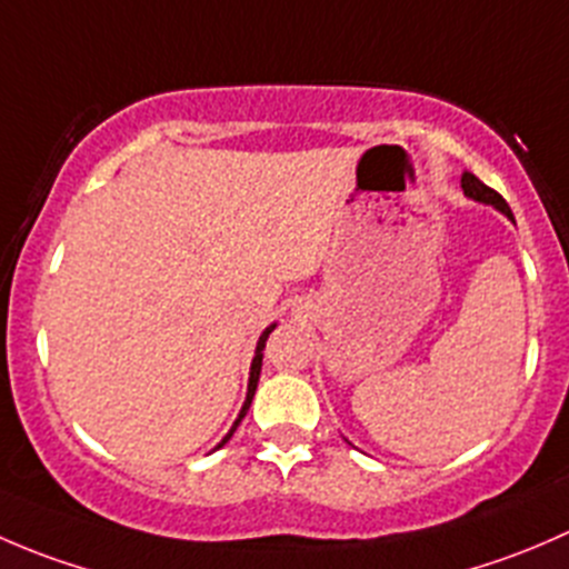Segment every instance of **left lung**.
I'll return each mask as SVG.
<instances>
[{"instance_id": "1", "label": "left lung", "mask_w": 569, "mask_h": 569, "mask_svg": "<svg viewBox=\"0 0 569 569\" xmlns=\"http://www.w3.org/2000/svg\"><path fill=\"white\" fill-rule=\"evenodd\" d=\"M462 192L468 194V198L479 200V203L496 206V209L501 211V214H507L509 220H515L512 209H509V206H507V200H503L501 194L496 192V189H490V187H487V183H481L473 173H462Z\"/></svg>"}]
</instances>
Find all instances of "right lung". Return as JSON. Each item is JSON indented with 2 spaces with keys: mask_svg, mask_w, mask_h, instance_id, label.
<instances>
[{
  "mask_svg": "<svg viewBox=\"0 0 569 569\" xmlns=\"http://www.w3.org/2000/svg\"><path fill=\"white\" fill-rule=\"evenodd\" d=\"M274 330V325H269L267 330L261 332V338H258V347H256V358H252V366H250V382H248V399H244V405H242V410H239V418L237 421H233V427H231V432L226 435V438L220 440V443H217V449H222V446L228 443V440H231V435L237 432V427L239 423H242V418L248 416V410H250V401H252V396H256V386H258V375H261V360H263V347H267V338H269V332Z\"/></svg>",
  "mask_w": 569,
  "mask_h": 569,
  "instance_id": "obj_1",
  "label": "right lung"
}]
</instances>
